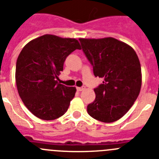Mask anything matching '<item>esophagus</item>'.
I'll list each match as a JSON object with an SVG mask.
<instances>
[{"mask_svg":"<svg viewBox=\"0 0 159 159\" xmlns=\"http://www.w3.org/2000/svg\"><path fill=\"white\" fill-rule=\"evenodd\" d=\"M85 89V86H82V87H77V90L78 91H82V90H84Z\"/></svg>","mask_w":159,"mask_h":159,"instance_id":"esophagus-1","label":"esophagus"}]
</instances>
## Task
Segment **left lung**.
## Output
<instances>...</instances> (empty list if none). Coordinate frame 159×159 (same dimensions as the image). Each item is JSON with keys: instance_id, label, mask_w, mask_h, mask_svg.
<instances>
[{"instance_id": "8db88e82", "label": "left lung", "mask_w": 159, "mask_h": 159, "mask_svg": "<svg viewBox=\"0 0 159 159\" xmlns=\"http://www.w3.org/2000/svg\"><path fill=\"white\" fill-rule=\"evenodd\" d=\"M95 77L104 78L87 106L90 116L111 123L124 116L136 101L142 85L141 66L131 46L116 39H79Z\"/></svg>"}]
</instances>
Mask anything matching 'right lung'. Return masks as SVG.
I'll use <instances>...</instances> for the list:
<instances>
[{
    "label": "right lung",
    "instance_id": "add662e5",
    "mask_svg": "<svg viewBox=\"0 0 159 159\" xmlns=\"http://www.w3.org/2000/svg\"><path fill=\"white\" fill-rule=\"evenodd\" d=\"M81 49L76 39L47 35L32 39L20 53L16 66L18 93L31 113L44 120L65 114L76 93L75 87L58 83L66 58Z\"/></svg>",
    "mask_w": 159,
    "mask_h": 159
}]
</instances>
